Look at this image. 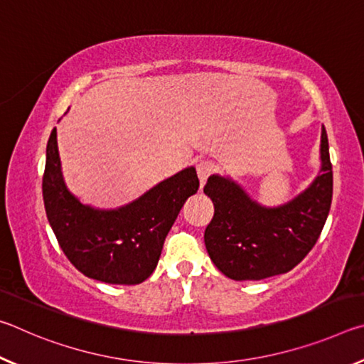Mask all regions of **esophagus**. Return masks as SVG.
I'll return each mask as SVG.
<instances>
[{"mask_svg": "<svg viewBox=\"0 0 364 364\" xmlns=\"http://www.w3.org/2000/svg\"><path fill=\"white\" fill-rule=\"evenodd\" d=\"M196 168H197V176H199L200 184H204L207 181V178L210 176L215 170L213 164L208 162V160H200V162H197Z\"/></svg>", "mask_w": 364, "mask_h": 364, "instance_id": "esophagus-1", "label": "esophagus"}]
</instances>
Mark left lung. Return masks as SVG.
<instances>
[{"label":"left lung","mask_w":364,"mask_h":364,"mask_svg":"<svg viewBox=\"0 0 364 364\" xmlns=\"http://www.w3.org/2000/svg\"><path fill=\"white\" fill-rule=\"evenodd\" d=\"M321 167L308 188L286 204L267 207L230 176H208L204 193L215 213L204 241L221 273L234 281H258L291 271L316 244L332 200V165L324 125Z\"/></svg>","instance_id":"1"}]
</instances>
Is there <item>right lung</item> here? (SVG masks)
<instances>
[{"label":"right lung","mask_w":364,"mask_h":364,"mask_svg":"<svg viewBox=\"0 0 364 364\" xmlns=\"http://www.w3.org/2000/svg\"><path fill=\"white\" fill-rule=\"evenodd\" d=\"M197 189L196 168L186 167L127 205H85L64 181L56 128L49 136L43 175L46 217L65 257L91 279L130 286L149 278L178 213Z\"/></svg>","instance_id":"right-lung-1"}]
</instances>
